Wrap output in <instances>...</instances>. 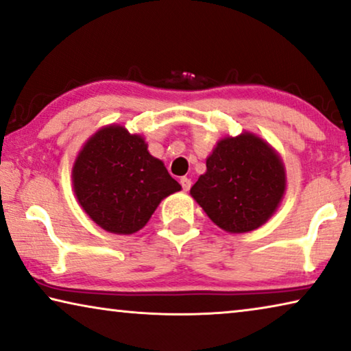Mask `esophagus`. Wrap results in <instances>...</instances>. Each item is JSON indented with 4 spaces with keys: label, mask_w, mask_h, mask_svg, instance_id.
I'll list each match as a JSON object with an SVG mask.
<instances>
[{
    "label": "esophagus",
    "mask_w": 351,
    "mask_h": 351,
    "mask_svg": "<svg viewBox=\"0 0 351 351\" xmlns=\"http://www.w3.org/2000/svg\"><path fill=\"white\" fill-rule=\"evenodd\" d=\"M181 187H182V191H184V192H187L189 191V189H191L192 187V181L191 180H189V178H181Z\"/></svg>",
    "instance_id": "obj_1"
}]
</instances>
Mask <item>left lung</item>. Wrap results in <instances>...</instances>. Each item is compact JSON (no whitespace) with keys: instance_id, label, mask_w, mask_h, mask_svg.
I'll return each instance as SVG.
<instances>
[{"instance_id":"left-lung-1","label":"left lung","mask_w":351,"mask_h":351,"mask_svg":"<svg viewBox=\"0 0 351 351\" xmlns=\"http://www.w3.org/2000/svg\"><path fill=\"white\" fill-rule=\"evenodd\" d=\"M285 191L280 156L263 138L243 132L217 143L191 195L221 230L248 232L270 219Z\"/></svg>"}]
</instances>
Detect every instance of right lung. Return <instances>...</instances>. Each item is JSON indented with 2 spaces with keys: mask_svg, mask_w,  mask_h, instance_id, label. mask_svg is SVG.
I'll return each mask as SVG.
<instances>
[{
  "mask_svg": "<svg viewBox=\"0 0 351 351\" xmlns=\"http://www.w3.org/2000/svg\"><path fill=\"white\" fill-rule=\"evenodd\" d=\"M73 189L97 225L114 234H132L147 225L160 199L181 186L162 160L148 153L141 136L123 126H106L77 154Z\"/></svg>",
  "mask_w": 351,
  "mask_h": 351,
  "instance_id": "right-lung-1",
  "label": "right lung"
}]
</instances>
